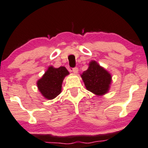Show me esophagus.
Returning <instances> with one entry per match:
<instances>
[{"label": "esophagus", "instance_id": "1", "mask_svg": "<svg viewBox=\"0 0 148 148\" xmlns=\"http://www.w3.org/2000/svg\"><path fill=\"white\" fill-rule=\"evenodd\" d=\"M72 71H73V72L74 73L77 74L78 73V68H77V67H75V68L73 69Z\"/></svg>", "mask_w": 148, "mask_h": 148}]
</instances>
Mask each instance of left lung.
Returning a JSON list of instances; mask_svg holds the SVG:
<instances>
[{"mask_svg":"<svg viewBox=\"0 0 148 148\" xmlns=\"http://www.w3.org/2000/svg\"><path fill=\"white\" fill-rule=\"evenodd\" d=\"M81 77L86 89L97 96H102L109 91L112 75L96 61H91L89 67Z\"/></svg>","mask_w":148,"mask_h":148,"instance_id":"8db88e82","label":"left lung"}]
</instances>
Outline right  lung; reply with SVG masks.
Instances as JSON below:
<instances>
[{"label":"right lung","mask_w":148,"mask_h":148,"mask_svg":"<svg viewBox=\"0 0 148 148\" xmlns=\"http://www.w3.org/2000/svg\"><path fill=\"white\" fill-rule=\"evenodd\" d=\"M69 74V73L64 66H49L45 74L37 81L38 89L45 99H54L60 94L63 80Z\"/></svg>","instance_id":"add662e5"}]
</instances>
